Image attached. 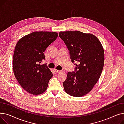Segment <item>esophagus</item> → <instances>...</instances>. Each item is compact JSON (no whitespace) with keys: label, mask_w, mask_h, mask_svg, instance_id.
<instances>
[{"label":"esophagus","mask_w":124,"mask_h":124,"mask_svg":"<svg viewBox=\"0 0 124 124\" xmlns=\"http://www.w3.org/2000/svg\"><path fill=\"white\" fill-rule=\"evenodd\" d=\"M54 71H55V72H56V73H59V72H60L61 71H60V70H57V69H54Z\"/></svg>","instance_id":"34e87169"}]
</instances>
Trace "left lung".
<instances>
[{"instance_id": "left-lung-1", "label": "left lung", "mask_w": 124, "mask_h": 124, "mask_svg": "<svg viewBox=\"0 0 124 124\" xmlns=\"http://www.w3.org/2000/svg\"><path fill=\"white\" fill-rule=\"evenodd\" d=\"M76 65L75 71L68 72L63 84L69 95L81 97L88 93L99 80L103 67L105 54L102 45L95 36L80 31H60Z\"/></svg>"}]
</instances>
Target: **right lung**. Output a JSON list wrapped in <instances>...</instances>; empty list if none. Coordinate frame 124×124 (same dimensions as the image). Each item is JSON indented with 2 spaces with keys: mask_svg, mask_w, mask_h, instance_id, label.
<instances>
[{
  "mask_svg": "<svg viewBox=\"0 0 124 124\" xmlns=\"http://www.w3.org/2000/svg\"><path fill=\"white\" fill-rule=\"evenodd\" d=\"M58 37L56 32L35 31L23 37L16 45L12 67L21 86L29 93L39 95L47 89L53 74L45 64L44 52Z\"/></svg>",
  "mask_w": 124,
  "mask_h": 124,
  "instance_id": "1",
  "label": "right lung"
}]
</instances>
